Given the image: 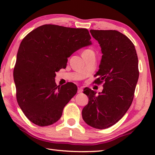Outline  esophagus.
I'll list each match as a JSON object with an SVG mask.
<instances>
[{
  "label": "esophagus",
  "mask_w": 155,
  "mask_h": 155,
  "mask_svg": "<svg viewBox=\"0 0 155 155\" xmlns=\"http://www.w3.org/2000/svg\"><path fill=\"white\" fill-rule=\"evenodd\" d=\"M82 92H83V89L82 88H78V93H82Z\"/></svg>",
  "instance_id": "esophagus-1"
}]
</instances>
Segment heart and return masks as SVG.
I'll return each mask as SVG.
<instances>
[{
    "label": "heart",
    "instance_id": "b5f03b06",
    "mask_svg": "<svg viewBox=\"0 0 155 155\" xmlns=\"http://www.w3.org/2000/svg\"><path fill=\"white\" fill-rule=\"evenodd\" d=\"M93 52V50H89V49H88V50H85L84 51H83V54H87V53H92Z\"/></svg>",
    "mask_w": 155,
    "mask_h": 155
}]
</instances>
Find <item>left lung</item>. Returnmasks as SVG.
I'll use <instances>...</instances> for the list:
<instances>
[{
  "mask_svg": "<svg viewBox=\"0 0 155 155\" xmlns=\"http://www.w3.org/2000/svg\"><path fill=\"white\" fill-rule=\"evenodd\" d=\"M103 54L94 83L104 82L97 94L85 88L88 104L83 108L82 118L94 128L107 129L123 117L131 106L139 78L138 58L134 43L117 31L91 30Z\"/></svg>",
  "mask_w": 155,
  "mask_h": 155,
  "instance_id": "8db88e82",
  "label": "left lung"
}]
</instances>
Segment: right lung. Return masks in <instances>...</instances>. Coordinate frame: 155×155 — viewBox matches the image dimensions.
Masks as SVG:
<instances>
[{
    "label": "right lung",
    "instance_id": "add662e5",
    "mask_svg": "<svg viewBox=\"0 0 155 155\" xmlns=\"http://www.w3.org/2000/svg\"><path fill=\"white\" fill-rule=\"evenodd\" d=\"M86 28L45 24L26 35L20 45L13 70L18 105L38 126L55 123L77 93V86H57L56 72L67 66L75 51L92 44Z\"/></svg>",
    "mask_w": 155,
    "mask_h": 155
}]
</instances>
